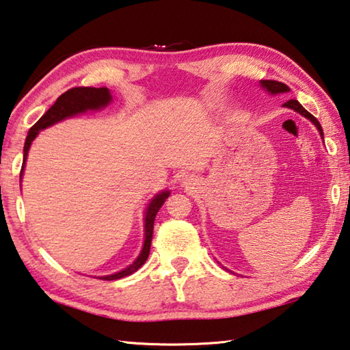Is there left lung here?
I'll return each mask as SVG.
<instances>
[{
  "label": "left lung",
  "mask_w": 350,
  "mask_h": 350,
  "mask_svg": "<svg viewBox=\"0 0 350 350\" xmlns=\"http://www.w3.org/2000/svg\"><path fill=\"white\" fill-rule=\"evenodd\" d=\"M260 86H262L264 90H267L270 94H281V92H287L288 91V86L287 85H284V83H281V81H275V80H260ZM282 106H286V108H290V109H293L296 112H299L301 116H304V117L309 118V120L313 123V125L318 128V131H319V134H321V137H323L324 134H323V128H321V125H319V122L310 114L309 111H306L303 106H301V103L298 102V100H293L292 98V100H288V102L284 103Z\"/></svg>",
  "instance_id": "left-lung-1"
}]
</instances>
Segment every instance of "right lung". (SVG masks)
I'll list each match as a JSON object with an SVG mask.
<instances>
[{"mask_svg": "<svg viewBox=\"0 0 350 350\" xmlns=\"http://www.w3.org/2000/svg\"><path fill=\"white\" fill-rule=\"evenodd\" d=\"M112 100L111 92L108 88H72V90H68L66 92H63L60 97L57 98V102L51 106L49 109L44 112V116L40 118V120L35 123V125L29 129V134L26 137V144H25V156H23V167H21V176H23V170H25L26 165V159H27V152L29 148H31V144L33 139L37 137V134L47 126H52L54 123H58L68 118L70 116H77L81 114V112L86 111H92V109H102L106 105H109ZM170 196V191L159 193L151 199L150 205L146 208V215H145V242H144V248H142L140 254L137 259L134 260L131 265H128L125 270L118 271V273L114 275H108V276H100L105 281H114V280H120V278H125L128 275L137 271L142 265L145 264V260L148 259V254H150V247H151V239H152V228H154V219H156V215L161 206L163 205L165 199Z\"/></svg>", "mask_w": 350, "mask_h": 350, "instance_id": "right-lung-1", "label": "right lung"}]
</instances>
